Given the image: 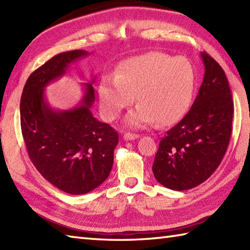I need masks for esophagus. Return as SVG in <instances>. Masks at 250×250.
Listing matches in <instances>:
<instances>
[{"label": "esophagus", "mask_w": 250, "mask_h": 250, "mask_svg": "<svg viewBox=\"0 0 250 250\" xmlns=\"http://www.w3.org/2000/svg\"><path fill=\"white\" fill-rule=\"evenodd\" d=\"M125 141H134L136 139H139V135L137 134H133V133H125L124 135Z\"/></svg>", "instance_id": "1"}]
</instances>
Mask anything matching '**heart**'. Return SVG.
<instances>
[{
	"label": "heart",
	"instance_id": "b5f03b06",
	"mask_svg": "<svg viewBox=\"0 0 250 250\" xmlns=\"http://www.w3.org/2000/svg\"><path fill=\"white\" fill-rule=\"evenodd\" d=\"M195 88V70L185 57L150 51L122 61L115 75H106L99 84L100 108L114 120L134 102L139 105L126 115L131 128L176 124L187 113Z\"/></svg>",
	"mask_w": 250,
	"mask_h": 250
}]
</instances>
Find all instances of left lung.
Instances as JSON below:
<instances>
[{"instance_id": "left-lung-1", "label": "left lung", "mask_w": 250, "mask_h": 250, "mask_svg": "<svg viewBox=\"0 0 250 250\" xmlns=\"http://www.w3.org/2000/svg\"><path fill=\"white\" fill-rule=\"evenodd\" d=\"M204 77L190 110L167 132L159 145L152 172L168 189L194 188L208 178L230 143L233 100L225 71L202 52Z\"/></svg>"}]
</instances>
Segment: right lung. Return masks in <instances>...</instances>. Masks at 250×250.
<instances>
[{"instance_id":"add662e5","label":"right lung","mask_w":250,"mask_h":250,"mask_svg":"<svg viewBox=\"0 0 250 250\" xmlns=\"http://www.w3.org/2000/svg\"><path fill=\"white\" fill-rule=\"evenodd\" d=\"M88 55L77 49L51 58L31 74L20 101L21 131L31 161L45 179L70 194L88 193L105 182L118 145V133L92 115L95 77L83 83L75 107L55 109L46 100V87Z\"/></svg>"}]
</instances>
